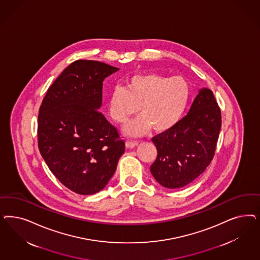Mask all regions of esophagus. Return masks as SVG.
<instances>
[{"label": "esophagus", "instance_id": "obj_1", "mask_svg": "<svg viewBox=\"0 0 260 260\" xmlns=\"http://www.w3.org/2000/svg\"><path fill=\"white\" fill-rule=\"evenodd\" d=\"M136 145H138V142H136V141H131V140L126 141V148H134Z\"/></svg>", "mask_w": 260, "mask_h": 260}]
</instances>
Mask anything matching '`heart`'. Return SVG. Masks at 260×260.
Segmentation results:
<instances>
[{
  "label": "heart",
  "mask_w": 260,
  "mask_h": 260,
  "mask_svg": "<svg viewBox=\"0 0 260 260\" xmlns=\"http://www.w3.org/2000/svg\"><path fill=\"white\" fill-rule=\"evenodd\" d=\"M189 84L182 76L147 73L130 76L123 88L117 87L109 98L110 116L124 123L138 112L141 116L124 127L126 134L143 135L152 129L165 132L175 125L189 101Z\"/></svg>",
  "instance_id": "1"
}]
</instances>
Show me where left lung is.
Returning a JSON list of instances; mask_svg holds the SVG:
<instances>
[{
    "label": "left lung",
    "mask_w": 260,
    "mask_h": 260,
    "mask_svg": "<svg viewBox=\"0 0 260 260\" xmlns=\"http://www.w3.org/2000/svg\"><path fill=\"white\" fill-rule=\"evenodd\" d=\"M221 123L213 92L201 89L186 116L152 138L157 158L150 171L156 181L167 188H181L200 176L214 157Z\"/></svg>",
    "instance_id": "8db88e82"
}]
</instances>
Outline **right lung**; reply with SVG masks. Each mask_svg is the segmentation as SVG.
I'll return each instance as SVG.
<instances>
[{"instance_id": "1", "label": "right lung", "mask_w": 260, "mask_h": 260, "mask_svg": "<svg viewBox=\"0 0 260 260\" xmlns=\"http://www.w3.org/2000/svg\"><path fill=\"white\" fill-rule=\"evenodd\" d=\"M118 69L76 60L50 86L38 115V147L53 175L72 191L91 195L108 184L125 143L99 110L103 80Z\"/></svg>"}]
</instances>
